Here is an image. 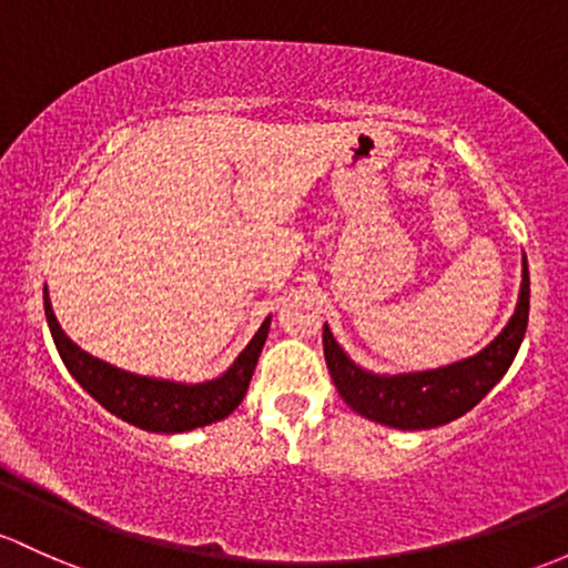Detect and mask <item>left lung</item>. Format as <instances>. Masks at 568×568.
<instances>
[{
    "mask_svg": "<svg viewBox=\"0 0 568 568\" xmlns=\"http://www.w3.org/2000/svg\"><path fill=\"white\" fill-rule=\"evenodd\" d=\"M528 307L530 280L528 264L523 258V285L515 315L504 326V332L476 356L438 369H425V373L375 375L351 362V356L332 337L329 326L324 324L326 367H329L339 397L364 419L397 429L449 425L468 414L476 403H481V397L511 367L525 329H528Z\"/></svg>",
    "mask_w": 568,
    "mask_h": 568,
    "instance_id": "1",
    "label": "left lung"
}]
</instances>
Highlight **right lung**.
<instances>
[{
	"label": "right lung",
	"mask_w": 568,
	"mask_h": 568,
	"mask_svg": "<svg viewBox=\"0 0 568 568\" xmlns=\"http://www.w3.org/2000/svg\"><path fill=\"white\" fill-rule=\"evenodd\" d=\"M43 302L48 329H51L59 356H62L64 367L70 369V375L79 381L83 389L128 425L169 435L190 433V429L206 427L234 414L244 394H247L250 378H253L261 348L266 343L268 324H272L268 318L261 324V329L250 339L247 348L236 356V362L220 378L204 381V384H176V381L128 373V369L113 367L109 362L94 359L92 354L81 351L62 332L51 310L48 288H43Z\"/></svg>",
	"instance_id": "add662e5"
}]
</instances>
